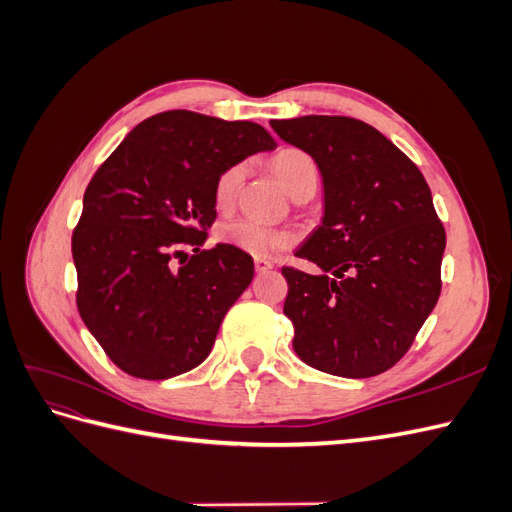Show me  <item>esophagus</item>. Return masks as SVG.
Wrapping results in <instances>:
<instances>
[{"mask_svg":"<svg viewBox=\"0 0 512 512\" xmlns=\"http://www.w3.org/2000/svg\"><path fill=\"white\" fill-rule=\"evenodd\" d=\"M254 265H256V271H258V273H265V271L273 269V262L267 260V258H256Z\"/></svg>","mask_w":512,"mask_h":512,"instance_id":"esophagus-1","label":"esophagus"}]
</instances>
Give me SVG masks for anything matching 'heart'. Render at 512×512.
<instances>
[{
	"instance_id": "obj_1",
	"label": "heart",
	"mask_w": 512,
	"mask_h": 512,
	"mask_svg": "<svg viewBox=\"0 0 512 512\" xmlns=\"http://www.w3.org/2000/svg\"><path fill=\"white\" fill-rule=\"evenodd\" d=\"M245 170L247 168L243 162L232 164L218 179H215L213 198H215V205L220 209H228L232 203H235L237 192L245 177ZM273 170L292 196H297L309 188L316 190L318 185V164L312 156H309V153L301 149L288 147V149H282L280 153H275ZM220 239L252 256H271L288 247L294 241V235L288 230L269 226L256 218H237L220 226Z\"/></svg>"
}]
</instances>
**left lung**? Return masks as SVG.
Segmentation results:
<instances>
[{"label":"left lung","instance_id":"obj_1","mask_svg":"<svg viewBox=\"0 0 512 512\" xmlns=\"http://www.w3.org/2000/svg\"><path fill=\"white\" fill-rule=\"evenodd\" d=\"M320 168L324 218L284 267L294 352L342 378H369L404 356L436 307L446 232L418 166L369 123L339 115L273 119Z\"/></svg>","mask_w":512,"mask_h":512}]
</instances>
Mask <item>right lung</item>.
<instances>
[{
    "mask_svg": "<svg viewBox=\"0 0 512 512\" xmlns=\"http://www.w3.org/2000/svg\"><path fill=\"white\" fill-rule=\"evenodd\" d=\"M271 149L258 123L166 111L138 123L91 177L72 232L76 307L121 371L166 380L207 359L254 277L237 247L203 250L218 215L213 185Z\"/></svg>",
    "mask_w": 512,
    "mask_h": 512,
    "instance_id": "add662e5",
    "label": "right lung"
}]
</instances>
